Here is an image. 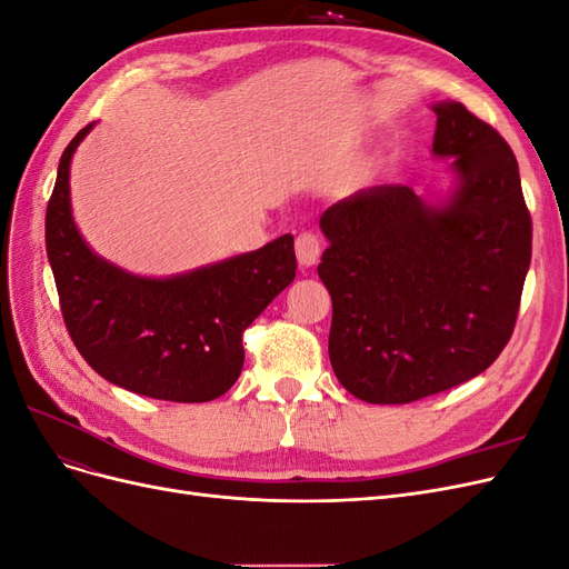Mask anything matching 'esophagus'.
<instances>
[{
  "instance_id": "1",
  "label": "esophagus",
  "mask_w": 569,
  "mask_h": 569,
  "mask_svg": "<svg viewBox=\"0 0 569 569\" xmlns=\"http://www.w3.org/2000/svg\"><path fill=\"white\" fill-rule=\"evenodd\" d=\"M320 239L316 232H301L297 237V258L301 268H313L320 261Z\"/></svg>"
}]
</instances>
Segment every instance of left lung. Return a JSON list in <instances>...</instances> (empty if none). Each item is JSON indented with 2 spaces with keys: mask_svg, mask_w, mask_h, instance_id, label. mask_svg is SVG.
<instances>
[{
  "mask_svg": "<svg viewBox=\"0 0 569 569\" xmlns=\"http://www.w3.org/2000/svg\"><path fill=\"white\" fill-rule=\"evenodd\" d=\"M432 109L435 157L453 159L449 197L380 184L320 216L327 351L341 387L368 403H410L485 372L515 330L531 261L512 149L460 101Z\"/></svg>",
  "mask_w": 569,
  "mask_h": 569,
  "instance_id": "1",
  "label": "left lung"
}]
</instances>
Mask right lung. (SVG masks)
Returning <instances> with one entry per match:
<instances>
[{
    "label": "right lung",
    "instance_id": "right-lung-1",
    "mask_svg": "<svg viewBox=\"0 0 569 569\" xmlns=\"http://www.w3.org/2000/svg\"><path fill=\"white\" fill-rule=\"evenodd\" d=\"M92 128L61 153L47 203V256L68 335L116 387L161 401H213L242 372L247 327L295 280V237L173 278L120 270L88 247L71 213V159Z\"/></svg>",
    "mask_w": 569,
    "mask_h": 569
}]
</instances>
